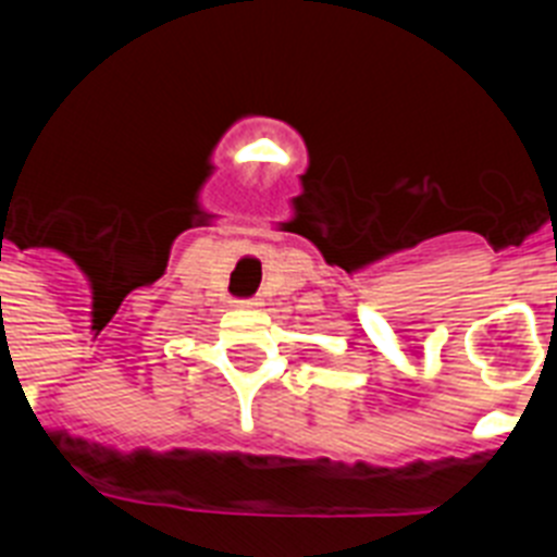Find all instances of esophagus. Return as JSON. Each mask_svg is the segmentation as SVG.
<instances>
[{
	"label": "esophagus",
	"instance_id": "esophagus-1",
	"mask_svg": "<svg viewBox=\"0 0 557 557\" xmlns=\"http://www.w3.org/2000/svg\"><path fill=\"white\" fill-rule=\"evenodd\" d=\"M236 305H238V308H244V310H252L258 302H255V299H238Z\"/></svg>",
	"mask_w": 557,
	"mask_h": 557
}]
</instances>
